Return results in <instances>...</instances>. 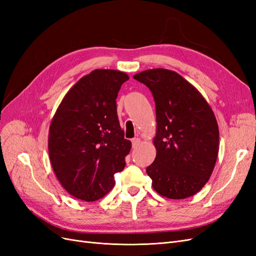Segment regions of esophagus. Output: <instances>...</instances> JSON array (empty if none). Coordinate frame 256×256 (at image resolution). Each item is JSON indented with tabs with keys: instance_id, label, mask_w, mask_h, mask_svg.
Here are the masks:
<instances>
[{
	"instance_id": "34e87169",
	"label": "esophagus",
	"mask_w": 256,
	"mask_h": 256,
	"mask_svg": "<svg viewBox=\"0 0 256 256\" xmlns=\"http://www.w3.org/2000/svg\"><path fill=\"white\" fill-rule=\"evenodd\" d=\"M132 147L134 148H136V147H138V145H140V143H141V140L138 138H132Z\"/></svg>"
}]
</instances>
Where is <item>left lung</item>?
Listing matches in <instances>:
<instances>
[{"mask_svg": "<svg viewBox=\"0 0 256 256\" xmlns=\"http://www.w3.org/2000/svg\"><path fill=\"white\" fill-rule=\"evenodd\" d=\"M134 78L152 92L156 104V158L147 166L160 196L182 200L194 196L214 168L219 127L202 94L180 74L164 68L144 70Z\"/></svg>", "mask_w": 256, "mask_h": 256, "instance_id": "left-lung-1", "label": "left lung"}]
</instances>
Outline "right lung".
Masks as SVG:
<instances>
[{
    "instance_id": "right-lung-1",
    "label": "right lung",
    "mask_w": 256,
    "mask_h": 256,
    "mask_svg": "<svg viewBox=\"0 0 256 256\" xmlns=\"http://www.w3.org/2000/svg\"><path fill=\"white\" fill-rule=\"evenodd\" d=\"M129 76L95 69L67 92L50 124L52 168L69 194L94 202L114 187V174L126 166L131 142L124 138L116 98Z\"/></svg>"
}]
</instances>
